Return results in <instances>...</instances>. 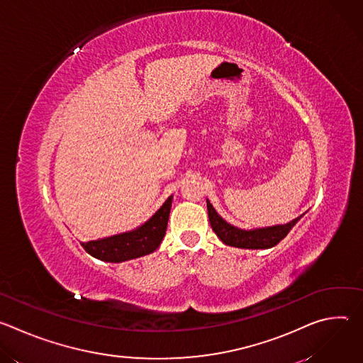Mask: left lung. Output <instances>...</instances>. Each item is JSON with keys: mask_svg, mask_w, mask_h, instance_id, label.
<instances>
[{"mask_svg": "<svg viewBox=\"0 0 363 363\" xmlns=\"http://www.w3.org/2000/svg\"><path fill=\"white\" fill-rule=\"evenodd\" d=\"M206 208H208V218L211 223V227L214 233L218 235V238L231 247H238V248H270L277 245L287 234L289 231L294 227V224L300 220V217L294 218L289 224L284 225H276V227H269V228H260V230H240L237 227L230 225L227 221H224L217 211L214 210V206L211 202L206 199Z\"/></svg>", "mask_w": 363, "mask_h": 363, "instance_id": "left-lung-1", "label": "left lung"}]
</instances>
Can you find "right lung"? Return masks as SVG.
Returning <instances> with one entry per match:
<instances>
[{"label": "right lung", "mask_w": 363, "mask_h": 363, "mask_svg": "<svg viewBox=\"0 0 363 363\" xmlns=\"http://www.w3.org/2000/svg\"><path fill=\"white\" fill-rule=\"evenodd\" d=\"M171 203L172 196L165 201V203L149 221L130 233L82 242V247L86 250V252L99 258V260L111 263H121L149 254L160 247L162 238L165 237Z\"/></svg>", "instance_id": "1"}]
</instances>
